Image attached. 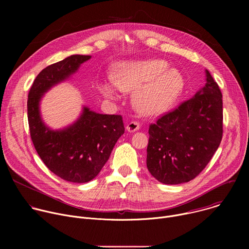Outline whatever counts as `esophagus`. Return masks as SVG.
Here are the masks:
<instances>
[{"label": "esophagus", "mask_w": 249, "mask_h": 249, "mask_svg": "<svg viewBox=\"0 0 249 249\" xmlns=\"http://www.w3.org/2000/svg\"><path fill=\"white\" fill-rule=\"evenodd\" d=\"M139 129H140V123H138L137 121H131L126 126V130L128 132H136Z\"/></svg>", "instance_id": "1"}]
</instances>
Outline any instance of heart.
<instances>
[{
  "label": "heart",
  "mask_w": 249,
  "mask_h": 249,
  "mask_svg": "<svg viewBox=\"0 0 249 249\" xmlns=\"http://www.w3.org/2000/svg\"><path fill=\"white\" fill-rule=\"evenodd\" d=\"M98 89L109 99L117 97V89L136 90L133 95L136 110L144 116H159L168 111L181 95L182 75L168 69L163 60L150 59L122 62L113 68L112 80H99Z\"/></svg>",
  "instance_id": "1"
}]
</instances>
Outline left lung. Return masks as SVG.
<instances>
[{
	"instance_id": "obj_1",
	"label": "left lung",
	"mask_w": 249,
	"mask_h": 249,
	"mask_svg": "<svg viewBox=\"0 0 249 249\" xmlns=\"http://www.w3.org/2000/svg\"><path fill=\"white\" fill-rule=\"evenodd\" d=\"M195 95L149 128L147 167L157 180L180 184L206 167L223 137V100L208 70Z\"/></svg>"
}]
</instances>
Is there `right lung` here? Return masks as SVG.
<instances>
[{
    "mask_svg": "<svg viewBox=\"0 0 249 249\" xmlns=\"http://www.w3.org/2000/svg\"><path fill=\"white\" fill-rule=\"evenodd\" d=\"M90 58L71 55L46 67L35 78L27 99L28 125L35 150L54 174L75 183L92 180L108 160L125 131L122 116L96 113L84 106L73 124L54 130L41 117L40 101L45 92L70 79Z\"/></svg>",
    "mask_w": 249,
    "mask_h": 249,
    "instance_id": "obj_1",
    "label": "right lung"
}]
</instances>
